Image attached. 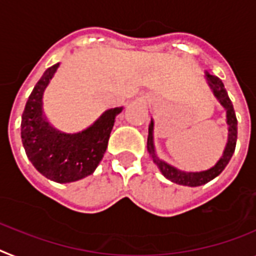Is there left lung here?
Instances as JSON below:
<instances>
[{
	"label": "left lung",
	"instance_id": "1",
	"mask_svg": "<svg viewBox=\"0 0 256 256\" xmlns=\"http://www.w3.org/2000/svg\"><path fill=\"white\" fill-rule=\"evenodd\" d=\"M207 80L210 87L214 91V95L221 102V105L226 109V124L229 126V135H228L226 147H225V151L222 154V156H221V158L218 161V164L214 165V168L204 172H199V173H186V172H181L178 170V169L173 168L172 165L166 164L164 161L158 160V156L154 154V122L151 121L150 128H148V152L152 154V158H154V162L160 168L161 173L168 178L169 181L178 184H184V186H191V188L204 184L211 181V180H214V177H218L221 172L224 170V168L228 165L232 156H233V152L236 150V143H237V117H236L233 104H232L230 98L228 96V92L224 87V83L221 82L220 78H218V76H214L212 74H208V72Z\"/></svg>",
	"mask_w": 256,
	"mask_h": 256
}]
</instances>
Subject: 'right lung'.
Segmentation results:
<instances>
[{
  "label": "right lung",
  "instance_id": "obj_1",
  "mask_svg": "<svg viewBox=\"0 0 256 256\" xmlns=\"http://www.w3.org/2000/svg\"><path fill=\"white\" fill-rule=\"evenodd\" d=\"M60 64L50 66L36 83L22 114V142L26 154L42 176L58 182H74L92 174L104 156L114 118L122 108L109 109L91 128L78 134H64L42 116V94Z\"/></svg>",
  "mask_w": 256,
  "mask_h": 256
}]
</instances>
